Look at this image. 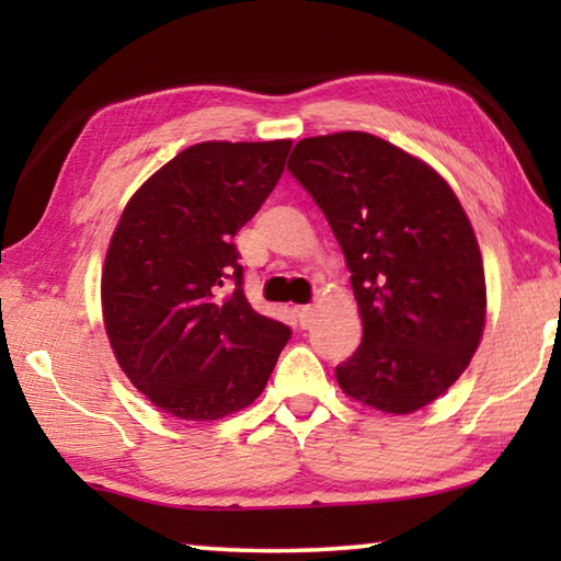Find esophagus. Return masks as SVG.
I'll return each instance as SVG.
<instances>
[{
	"instance_id": "obj_1",
	"label": "esophagus",
	"mask_w": 561,
	"mask_h": 561,
	"mask_svg": "<svg viewBox=\"0 0 561 561\" xmlns=\"http://www.w3.org/2000/svg\"><path fill=\"white\" fill-rule=\"evenodd\" d=\"M294 314H297V321L301 329H309L314 324V307H297L294 309Z\"/></svg>"
}]
</instances>
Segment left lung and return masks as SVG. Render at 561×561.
I'll return each mask as SVG.
<instances>
[{"label": "left lung", "instance_id": "left-lung-1", "mask_svg": "<svg viewBox=\"0 0 561 561\" xmlns=\"http://www.w3.org/2000/svg\"><path fill=\"white\" fill-rule=\"evenodd\" d=\"M289 173L329 220L364 321L341 391L413 413L468 368L485 327V270L468 215L423 160L371 133L304 138Z\"/></svg>", "mask_w": 561, "mask_h": 561}]
</instances>
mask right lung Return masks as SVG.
<instances>
[{
  "mask_svg": "<svg viewBox=\"0 0 561 561\" xmlns=\"http://www.w3.org/2000/svg\"><path fill=\"white\" fill-rule=\"evenodd\" d=\"M291 140L190 146L130 197L101 277L103 324L123 374L183 421L250 405L291 331L244 297L232 237L284 173Z\"/></svg>",
  "mask_w": 561,
  "mask_h": 561,
  "instance_id": "right-lung-1",
  "label": "right lung"
}]
</instances>
